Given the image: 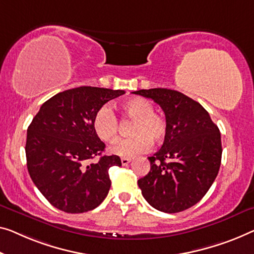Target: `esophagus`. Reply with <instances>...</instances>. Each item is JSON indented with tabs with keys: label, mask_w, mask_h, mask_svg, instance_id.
<instances>
[{
	"label": "esophagus",
	"mask_w": 254,
	"mask_h": 254,
	"mask_svg": "<svg viewBox=\"0 0 254 254\" xmlns=\"http://www.w3.org/2000/svg\"><path fill=\"white\" fill-rule=\"evenodd\" d=\"M121 162H122V165H127L131 162V158L123 157V158H121Z\"/></svg>",
	"instance_id": "obj_1"
}]
</instances>
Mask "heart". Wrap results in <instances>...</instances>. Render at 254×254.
Here are the masks:
<instances>
[{
  "label": "heart",
  "instance_id": "b5f03b06",
  "mask_svg": "<svg viewBox=\"0 0 254 254\" xmlns=\"http://www.w3.org/2000/svg\"><path fill=\"white\" fill-rule=\"evenodd\" d=\"M121 111L127 119L134 120L131 127L132 135L121 139L111 148V153L121 157H134L146 153L153 140L160 142L168 134V123L163 116L154 113V106L143 98H132L121 105ZM93 128L105 142L117 139L120 130L119 120L109 105L98 109L93 117Z\"/></svg>",
  "mask_w": 254,
  "mask_h": 254
}]
</instances>
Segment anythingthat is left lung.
<instances>
[{"label":"left lung","mask_w":254,"mask_h":254,"mask_svg":"<svg viewBox=\"0 0 254 254\" xmlns=\"http://www.w3.org/2000/svg\"><path fill=\"white\" fill-rule=\"evenodd\" d=\"M161 106L168 123L162 148L148 157L150 171L138 180L142 196L155 209L177 213L203 198L218 176L221 135L197 101L170 89L134 91Z\"/></svg>","instance_id":"obj_1"}]
</instances>
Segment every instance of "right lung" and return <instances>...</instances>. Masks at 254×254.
Here are the masks:
<instances>
[{
	"mask_svg": "<svg viewBox=\"0 0 254 254\" xmlns=\"http://www.w3.org/2000/svg\"><path fill=\"white\" fill-rule=\"evenodd\" d=\"M124 93L79 86L57 93L34 116L25 147L28 173L57 209L83 213L96 209L107 196L108 170L122 163L116 155H101L105 143L94 131L93 117L101 106ZM96 156L100 161L90 165Z\"/></svg>",
	"mask_w": 254,
	"mask_h": 254,
	"instance_id": "obj_1",
	"label": "right lung"
}]
</instances>
